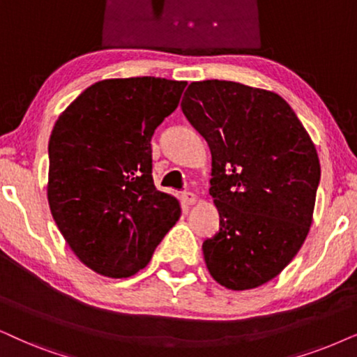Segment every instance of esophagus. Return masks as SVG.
<instances>
[{
    "label": "esophagus",
    "instance_id": "34e87169",
    "mask_svg": "<svg viewBox=\"0 0 357 357\" xmlns=\"http://www.w3.org/2000/svg\"><path fill=\"white\" fill-rule=\"evenodd\" d=\"M183 201H184V204H188V206H192V204H196V201H197V196L194 192H183Z\"/></svg>",
    "mask_w": 357,
    "mask_h": 357
}]
</instances>
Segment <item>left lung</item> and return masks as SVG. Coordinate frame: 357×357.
I'll return each mask as SVG.
<instances>
[{"instance_id":"obj_1","label":"left lung","mask_w":357,"mask_h":357,"mask_svg":"<svg viewBox=\"0 0 357 357\" xmlns=\"http://www.w3.org/2000/svg\"><path fill=\"white\" fill-rule=\"evenodd\" d=\"M181 108L212 155L209 194L220 222L202 243L207 270L229 290L264 285L308 236L321 176L317 148L268 90L202 80L189 85Z\"/></svg>"}]
</instances>
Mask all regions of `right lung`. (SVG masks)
Wrapping results in <instances>:
<instances>
[{
	"label": "right lung",
	"mask_w": 357,
	"mask_h": 357,
	"mask_svg": "<svg viewBox=\"0 0 357 357\" xmlns=\"http://www.w3.org/2000/svg\"><path fill=\"white\" fill-rule=\"evenodd\" d=\"M186 82L108 79L59 116L49 139L47 199L79 260L112 278L145 268L181 215L151 176V137L173 114Z\"/></svg>",
	"instance_id": "add662e5"
}]
</instances>
